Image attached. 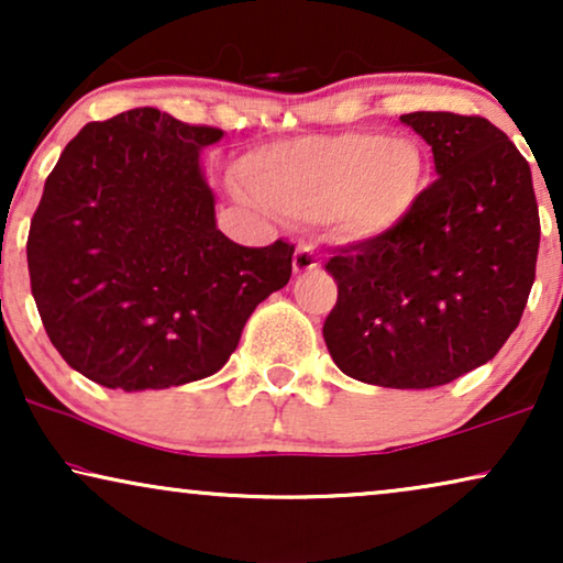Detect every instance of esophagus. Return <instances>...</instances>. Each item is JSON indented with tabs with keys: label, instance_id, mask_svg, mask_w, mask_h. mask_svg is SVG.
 Here are the masks:
<instances>
[{
	"label": "esophagus",
	"instance_id": "34e87169",
	"mask_svg": "<svg viewBox=\"0 0 563 563\" xmlns=\"http://www.w3.org/2000/svg\"><path fill=\"white\" fill-rule=\"evenodd\" d=\"M320 266V258L314 256L312 245L307 243H299L297 251H295V261H291V268H295V274H307L312 272V268Z\"/></svg>",
	"mask_w": 563,
	"mask_h": 563
}]
</instances>
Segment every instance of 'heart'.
Instances as JSON below:
<instances>
[{"instance_id": "1", "label": "heart", "mask_w": 563, "mask_h": 563, "mask_svg": "<svg viewBox=\"0 0 563 563\" xmlns=\"http://www.w3.org/2000/svg\"><path fill=\"white\" fill-rule=\"evenodd\" d=\"M251 197L268 210L320 220L351 241H374L410 218L428 181V158L405 135L297 137L258 151L243 166Z\"/></svg>"}]
</instances>
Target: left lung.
<instances>
[{"label": "left lung", "instance_id": "left-lung-1", "mask_svg": "<svg viewBox=\"0 0 563 563\" xmlns=\"http://www.w3.org/2000/svg\"><path fill=\"white\" fill-rule=\"evenodd\" d=\"M438 179L391 233L335 249L338 302L322 338L351 379L441 387L497 356L536 282L541 220L528 161L476 114L399 118Z\"/></svg>", "mask_w": 563, "mask_h": 563}]
</instances>
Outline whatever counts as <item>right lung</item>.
I'll return each mask as SVG.
<instances>
[{"mask_svg": "<svg viewBox=\"0 0 563 563\" xmlns=\"http://www.w3.org/2000/svg\"><path fill=\"white\" fill-rule=\"evenodd\" d=\"M220 137L135 107L84 125L45 179L30 287L51 343L87 379L125 391L205 379L287 287L295 245L245 249L218 230L199 153Z\"/></svg>", "mask_w": 563, "mask_h": 563, "instance_id": "right-lung-1", "label": "right lung"}]
</instances>
